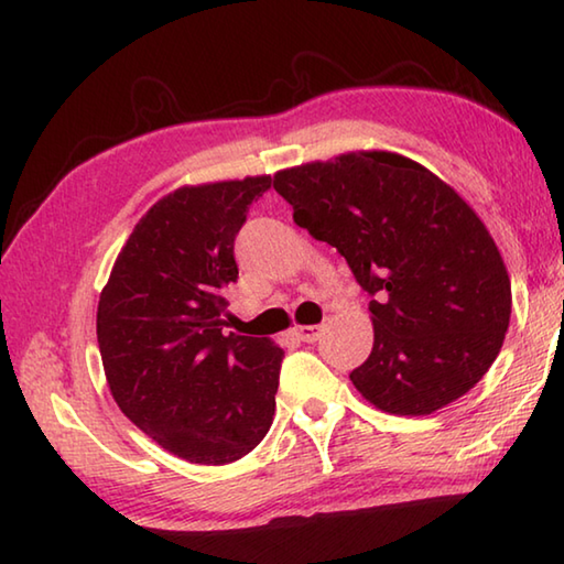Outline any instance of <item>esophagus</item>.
Segmentation results:
<instances>
[{
	"mask_svg": "<svg viewBox=\"0 0 564 564\" xmlns=\"http://www.w3.org/2000/svg\"><path fill=\"white\" fill-rule=\"evenodd\" d=\"M293 333L303 343H317L323 335V325H295Z\"/></svg>",
	"mask_w": 564,
	"mask_h": 564,
	"instance_id": "obj_1",
	"label": "esophagus"
}]
</instances>
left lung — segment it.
I'll list each match as a JSON object with an SVG mask.
<instances>
[{
  "instance_id": "8db88e82",
  "label": "left lung",
  "mask_w": 564,
  "mask_h": 564,
  "mask_svg": "<svg viewBox=\"0 0 564 564\" xmlns=\"http://www.w3.org/2000/svg\"><path fill=\"white\" fill-rule=\"evenodd\" d=\"M273 189L372 295L375 345L350 372L367 402L434 414L488 372L510 323V279L486 224L446 182L370 150L275 172Z\"/></svg>"
}]
</instances>
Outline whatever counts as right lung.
<instances>
[{"instance_id":"1","label":"right lung","mask_w":564,"mask_h":564,"mask_svg":"<svg viewBox=\"0 0 564 564\" xmlns=\"http://www.w3.org/2000/svg\"><path fill=\"white\" fill-rule=\"evenodd\" d=\"M271 177L180 187L132 229L98 301V347L120 412L165 452L221 466L271 429L283 350L227 333L234 239Z\"/></svg>"}]
</instances>
